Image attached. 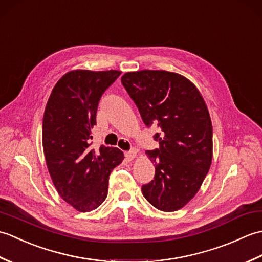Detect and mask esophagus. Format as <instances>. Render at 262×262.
I'll return each mask as SVG.
<instances>
[{
	"label": "esophagus",
	"mask_w": 262,
	"mask_h": 262,
	"mask_svg": "<svg viewBox=\"0 0 262 262\" xmlns=\"http://www.w3.org/2000/svg\"><path fill=\"white\" fill-rule=\"evenodd\" d=\"M136 154H137L136 149H135V148H133V149H130V151H128V152H126V153H125V157H126V159H127V160L132 161V160H134V159H135Z\"/></svg>",
	"instance_id": "1"
}]
</instances>
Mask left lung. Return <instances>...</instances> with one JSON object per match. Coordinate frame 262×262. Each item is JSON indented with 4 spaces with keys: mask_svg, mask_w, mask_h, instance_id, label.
Here are the masks:
<instances>
[{
    "mask_svg": "<svg viewBox=\"0 0 262 262\" xmlns=\"http://www.w3.org/2000/svg\"><path fill=\"white\" fill-rule=\"evenodd\" d=\"M160 147L146 151L154 179L142 187L155 208L174 211L194 197L213 159V127L202 94L187 77L168 71L128 72L121 77Z\"/></svg>",
    "mask_w": 262,
    "mask_h": 262,
    "instance_id": "8db88e82",
    "label": "left lung"
}]
</instances>
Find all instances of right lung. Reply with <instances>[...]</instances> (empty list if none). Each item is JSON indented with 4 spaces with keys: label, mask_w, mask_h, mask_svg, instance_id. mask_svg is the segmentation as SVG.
Returning a JSON list of instances; mask_svg holds the SVG:
<instances>
[{
    "label": "right lung",
    "mask_w": 262,
    "mask_h": 262,
    "mask_svg": "<svg viewBox=\"0 0 262 262\" xmlns=\"http://www.w3.org/2000/svg\"><path fill=\"white\" fill-rule=\"evenodd\" d=\"M120 74L115 70L69 72L54 86L43 114L49 174L59 196L83 213L104 202L111 171L124 160L117 147L90 148L100 98Z\"/></svg>",
    "instance_id": "obj_1"
}]
</instances>
